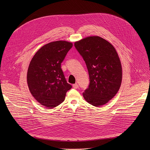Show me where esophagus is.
I'll return each mask as SVG.
<instances>
[{"label":"esophagus","instance_id":"34e87169","mask_svg":"<svg viewBox=\"0 0 150 150\" xmlns=\"http://www.w3.org/2000/svg\"><path fill=\"white\" fill-rule=\"evenodd\" d=\"M73 87L74 88V89H77L79 88V85L77 84H73Z\"/></svg>","mask_w":150,"mask_h":150}]
</instances>
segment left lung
Listing matches in <instances>:
<instances>
[{"instance_id":"left-lung-1","label":"left lung","mask_w":150,"mask_h":150,"mask_svg":"<svg viewBox=\"0 0 150 150\" xmlns=\"http://www.w3.org/2000/svg\"><path fill=\"white\" fill-rule=\"evenodd\" d=\"M86 62L90 84L83 93L92 106L105 105L116 95L122 82V69L114 46L97 36H89L74 43Z\"/></svg>"}]
</instances>
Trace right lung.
<instances>
[{
  "label": "right lung",
  "mask_w": 150,
  "mask_h": 150,
  "mask_svg": "<svg viewBox=\"0 0 150 150\" xmlns=\"http://www.w3.org/2000/svg\"><path fill=\"white\" fill-rule=\"evenodd\" d=\"M73 43L59 40L42 47L32 58L28 69L27 83L34 98L51 108L64 101L71 86L66 82L61 63Z\"/></svg>",
  "instance_id": "obj_1"
}]
</instances>
